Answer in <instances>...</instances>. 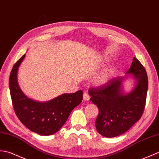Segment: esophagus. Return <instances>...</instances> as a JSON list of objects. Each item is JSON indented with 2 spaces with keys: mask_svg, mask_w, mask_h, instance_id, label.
<instances>
[{
  "mask_svg": "<svg viewBox=\"0 0 159 159\" xmlns=\"http://www.w3.org/2000/svg\"><path fill=\"white\" fill-rule=\"evenodd\" d=\"M90 99V97H89V95L88 93H87V92H84V94H83V99L84 101H89V100Z\"/></svg>",
  "mask_w": 159,
  "mask_h": 159,
  "instance_id": "1",
  "label": "esophagus"
}]
</instances>
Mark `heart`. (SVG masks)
Returning <instances> with one entry per match:
<instances>
[{
	"label": "heart",
	"instance_id": "obj_1",
	"mask_svg": "<svg viewBox=\"0 0 159 159\" xmlns=\"http://www.w3.org/2000/svg\"><path fill=\"white\" fill-rule=\"evenodd\" d=\"M110 75V71L109 70L100 74V75H99L98 76L95 77V83L98 84V85H102V84L106 83L109 79Z\"/></svg>",
	"mask_w": 159,
	"mask_h": 159
}]
</instances>
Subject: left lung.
Returning <instances> with one entry per match:
<instances>
[{
  "instance_id": "obj_1",
  "label": "left lung",
  "mask_w": 159,
  "mask_h": 159,
  "mask_svg": "<svg viewBox=\"0 0 159 159\" xmlns=\"http://www.w3.org/2000/svg\"><path fill=\"white\" fill-rule=\"evenodd\" d=\"M127 74H131L136 84L129 93L122 89L125 79L114 78L106 84L89 89L90 99L99 109L95 127L99 134L114 138L128 131L141 118L146 104L148 76L144 67L134 57Z\"/></svg>"
}]
</instances>
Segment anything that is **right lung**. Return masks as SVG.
<instances>
[{"label": "right lung", "instance_id": "1", "mask_svg": "<svg viewBox=\"0 0 159 159\" xmlns=\"http://www.w3.org/2000/svg\"><path fill=\"white\" fill-rule=\"evenodd\" d=\"M25 54L12 68L9 89L13 109L20 120L30 130L40 135H51L60 129L72 110L83 100V91L64 93L51 100L40 102L28 98L17 83V70Z\"/></svg>", "mask_w": 159, "mask_h": 159}]
</instances>
